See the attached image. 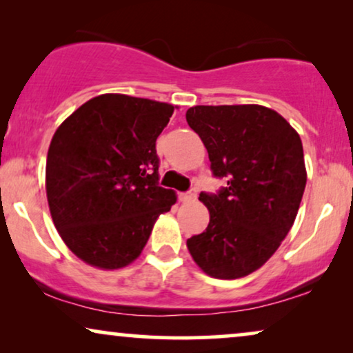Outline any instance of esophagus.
Masks as SVG:
<instances>
[{
	"label": "esophagus",
	"instance_id": "obj_1",
	"mask_svg": "<svg viewBox=\"0 0 353 353\" xmlns=\"http://www.w3.org/2000/svg\"><path fill=\"white\" fill-rule=\"evenodd\" d=\"M197 197V188H192V190H190L188 192H183V194H180V199L183 202H190V201H194Z\"/></svg>",
	"mask_w": 353,
	"mask_h": 353
}]
</instances>
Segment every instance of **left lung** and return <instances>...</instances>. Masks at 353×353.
Listing matches in <instances>:
<instances>
[{
  "label": "left lung",
  "instance_id": "obj_1",
  "mask_svg": "<svg viewBox=\"0 0 353 353\" xmlns=\"http://www.w3.org/2000/svg\"><path fill=\"white\" fill-rule=\"evenodd\" d=\"M186 122L209 152L216 192H201L209 209L205 231L186 241L204 273L219 279L248 276L286 238L307 183L299 133L276 110L259 104L194 105Z\"/></svg>",
  "mask_w": 353,
  "mask_h": 353
}]
</instances>
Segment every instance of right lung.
Listing matches in <instances>:
<instances>
[{"label": "right lung", "instance_id": "add662e5", "mask_svg": "<svg viewBox=\"0 0 353 353\" xmlns=\"http://www.w3.org/2000/svg\"><path fill=\"white\" fill-rule=\"evenodd\" d=\"M173 110L159 101L101 94L56 130L46 159L48 204L62 241L88 265L127 267L176 202L175 192L159 186L156 151Z\"/></svg>", "mask_w": 353, "mask_h": 353}]
</instances>
